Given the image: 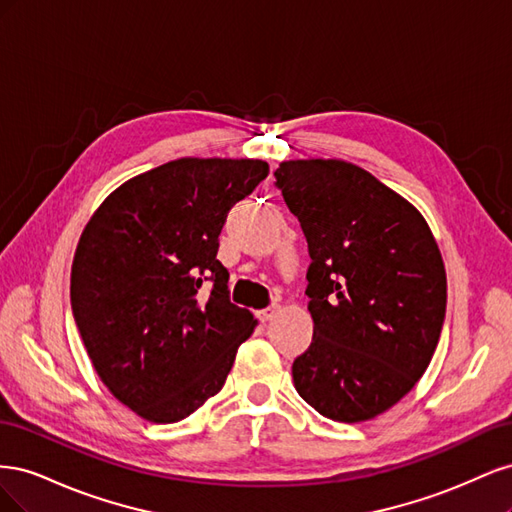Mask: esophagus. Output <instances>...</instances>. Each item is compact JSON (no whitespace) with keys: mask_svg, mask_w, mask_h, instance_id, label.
Wrapping results in <instances>:
<instances>
[{"mask_svg":"<svg viewBox=\"0 0 512 512\" xmlns=\"http://www.w3.org/2000/svg\"><path fill=\"white\" fill-rule=\"evenodd\" d=\"M277 309H280L277 305H271V307H265V309H258V312H256V318H258L262 324H265V322H269V320H273V318H275Z\"/></svg>","mask_w":512,"mask_h":512,"instance_id":"esophagus-1","label":"esophagus"}]
</instances>
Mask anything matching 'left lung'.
I'll use <instances>...</instances> for the list:
<instances>
[{"instance_id":"obj_1","label":"left lung","mask_w":512,"mask_h":512,"mask_svg":"<svg viewBox=\"0 0 512 512\" xmlns=\"http://www.w3.org/2000/svg\"><path fill=\"white\" fill-rule=\"evenodd\" d=\"M275 185L309 250V348L297 393L339 423L369 421L408 395L436 352L446 271L425 218L344 160H290Z\"/></svg>"}]
</instances>
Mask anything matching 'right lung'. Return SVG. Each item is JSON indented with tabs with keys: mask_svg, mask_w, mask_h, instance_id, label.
Here are the masks:
<instances>
[{
	"mask_svg": "<svg viewBox=\"0 0 512 512\" xmlns=\"http://www.w3.org/2000/svg\"><path fill=\"white\" fill-rule=\"evenodd\" d=\"M269 175L262 160L181 158L138 175L91 215L70 301L100 380L151 423L222 391L252 312L230 303L218 260L228 211Z\"/></svg>",
	"mask_w": 512,
	"mask_h": 512,
	"instance_id": "1",
	"label": "right lung"
}]
</instances>
